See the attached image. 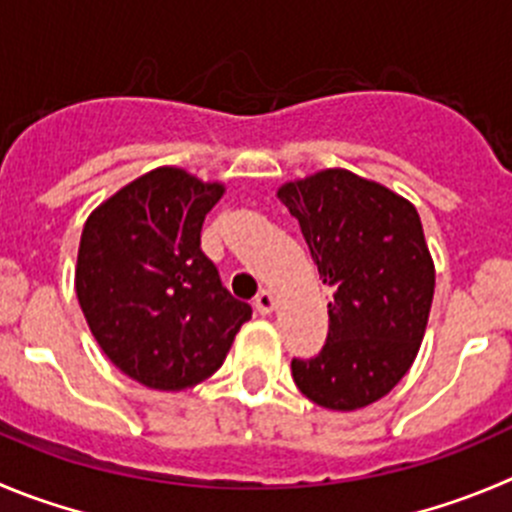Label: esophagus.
Here are the masks:
<instances>
[{"instance_id":"esophagus-1","label":"esophagus","mask_w":512,"mask_h":512,"mask_svg":"<svg viewBox=\"0 0 512 512\" xmlns=\"http://www.w3.org/2000/svg\"><path fill=\"white\" fill-rule=\"evenodd\" d=\"M255 310L260 315L272 313V310H275V295H272L270 290H260V293H257V298H255Z\"/></svg>"}]
</instances>
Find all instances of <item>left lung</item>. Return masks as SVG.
Here are the masks:
<instances>
[{
    "label": "left lung",
    "mask_w": 512,
    "mask_h": 512,
    "mask_svg": "<svg viewBox=\"0 0 512 512\" xmlns=\"http://www.w3.org/2000/svg\"><path fill=\"white\" fill-rule=\"evenodd\" d=\"M278 199L300 224L328 303V338L293 358L318 407L353 412L389 394L417 358L434 298V262L412 202L346 169L288 181Z\"/></svg>",
    "instance_id": "obj_1"
}]
</instances>
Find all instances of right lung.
<instances>
[{
    "mask_svg": "<svg viewBox=\"0 0 512 512\" xmlns=\"http://www.w3.org/2000/svg\"><path fill=\"white\" fill-rule=\"evenodd\" d=\"M222 194L219 181L161 166L105 199L83 227L75 293L85 321L105 356L148 389L209 379L252 318L202 252L204 217Z\"/></svg>",
    "mask_w": 512,
    "mask_h": 512,
    "instance_id": "right-lung-1",
    "label": "right lung"
}]
</instances>
